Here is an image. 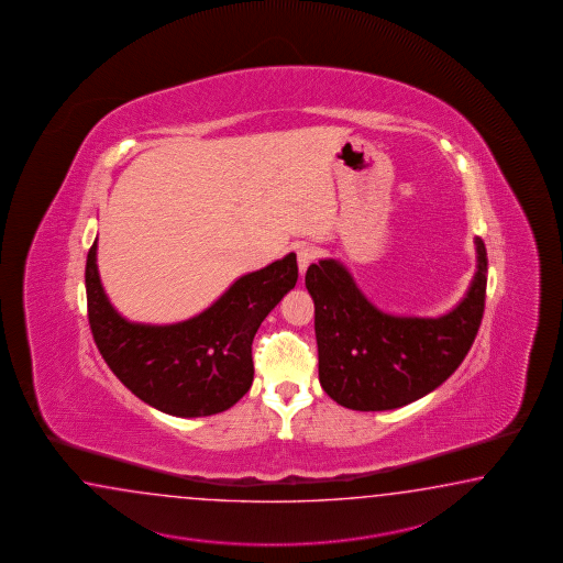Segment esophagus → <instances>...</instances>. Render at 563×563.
<instances>
[{
    "instance_id": "esophagus-1",
    "label": "esophagus",
    "mask_w": 563,
    "mask_h": 563,
    "mask_svg": "<svg viewBox=\"0 0 563 563\" xmlns=\"http://www.w3.org/2000/svg\"><path fill=\"white\" fill-rule=\"evenodd\" d=\"M314 258H317V251H314V246H300L299 251H297V263H299V273L300 276L307 273V268H309V264L314 263Z\"/></svg>"
}]
</instances>
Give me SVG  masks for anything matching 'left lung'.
Returning a JSON list of instances; mask_svg holds the SVG:
<instances>
[{
  "label": "left lung",
  "instance_id": "left-lung-1",
  "mask_svg": "<svg viewBox=\"0 0 563 563\" xmlns=\"http://www.w3.org/2000/svg\"><path fill=\"white\" fill-rule=\"evenodd\" d=\"M476 273L464 299L440 317H396L369 302L343 264H311L319 382L329 398L360 412L424 398L463 363L485 312L487 249L475 238Z\"/></svg>",
  "mask_w": 563,
  "mask_h": 563
}]
</instances>
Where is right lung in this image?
Here are the masks:
<instances>
[{
  "instance_id": "obj_1",
  "label": "right lung",
  "mask_w": 563,
  "mask_h": 563,
  "mask_svg": "<svg viewBox=\"0 0 563 563\" xmlns=\"http://www.w3.org/2000/svg\"><path fill=\"white\" fill-rule=\"evenodd\" d=\"M299 278L295 252L240 276L206 311L174 325L131 323L100 285L97 240L87 256L88 323L102 360L139 400L179 418L232 408L252 386V339Z\"/></svg>"
}]
</instances>
